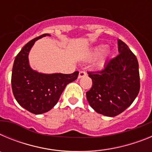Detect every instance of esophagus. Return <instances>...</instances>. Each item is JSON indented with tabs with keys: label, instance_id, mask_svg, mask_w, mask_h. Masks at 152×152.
<instances>
[{
	"label": "esophagus",
	"instance_id": "esophagus-1",
	"mask_svg": "<svg viewBox=\"0 0 152 152\" xmlns=\"http://www.w3.org/2000/svg\"><path fill=\"white\" fill-rule=\"evenodd\" d=\"M86 75H87V73L84 71H81V72H79V75H78V77L79 78H81V77H85Z\"/></svg>",
	"mask_w": 152,
	"mask_h": 152
}]
</instances>
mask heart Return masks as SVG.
I'll return each mask as SVG.
<instances>
[{
    "label": "heart",
    "instance_id": "1",
    "mask_svg": "<svg viewBox=\"0 0 152 152\" xmlns=\"http://www.w3.org/2000/svg\"><path fill=\"white\" fill-rule=\"evenodd\" d=\"M106 48H107V46H106V45H103L98 46L97 48L95 49V51L94 52V53H93L92 56H97V55L100 54L101 52H104V50L106 49Z\"/></svg>",
    "mask_w": 152,
    "mask_h": 152
}]
</instances>
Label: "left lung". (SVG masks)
Here are the masks:
<instances>
[{
  "label": "left lung",
  "instance_id": "1",
  "mask_svg": "<svg viewBox=\"0 0 152 152\" xmlns=\"http://www.w3.org/2000/svg\"><path fill=\"white\" fill-rule=\"evenodd\" d=\"M119 53L107 60L100 71L88 72L92 88L86 93L96 113L113 117L128 108L140 89L139 63L128 45L118 39Z\"/></svg>",
  "mask_w": 152,
  "mask_h": 152
}]
</instances>
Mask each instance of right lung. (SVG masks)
Here are the masks:
<instances>
[{"instance_id": "add662e5", "label": "right lung", "mask_w": 152, "mask_h": 152, "mask_svg": "<svg viewBox=\"0 0 152 152\" xmlns=\"http://www.w3.org/2000/svg\"><path fill=\"white\" fill-rule=\"evenodd\" d=\"M45 36L50 35H42L23 47L16 56L12 70L13 96L21 107L34 114L44 113L52 110L67 84L76 80L79 73L43 74L31 68L28 58L29 51L35 42Z\"/></svg>"}]
</instances>
